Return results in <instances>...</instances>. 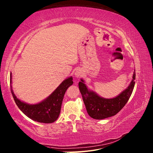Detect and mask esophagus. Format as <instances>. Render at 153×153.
I'll return each instance as SVG.
<instances>
[{
	"mask_svg": "<svg viewBox=\"0 0 153 153\" xmlns=\"http://www.w3.org/2000/svg\"><path fill=\"white\" fill-rule=\"evenodd\" d=\"M74 74H75L76 77H81V76H82L83 73H82V71H81V70L77 69V70H76V72H75V73H74Z\"/></svg>",
	"mask_w": 153,
	"mask_h": 153,
	"instance_id": "1",
	"label": "esophagus"
}]
</instances>
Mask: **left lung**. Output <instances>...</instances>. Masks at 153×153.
I'll use <instances>...</instances> for the list:
<instances>
[{"label":"left lung","mask_w":153,"mask_h":153,"mask_svg":"<svg viewBox=\"0 0 153 153\" xmlns=\"http://www.w3.org/2000/svg\"><path fill=\"white\" fill-rule=\"evenodd\" d=\"M135 79L136 70H134L132 79L126 88L115 98H105L100 97L93 90L88 89L84 80L81 79L79 88L88 115L98 120L115 115L128 101L134 89Z\"/></svg>","instance_id":"left-lung-1"}]
</instances>
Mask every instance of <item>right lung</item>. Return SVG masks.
<instances>
[{"label":"right lung","mask_w":153,"mask_h":153,"mask_svg":"<svg viewBox=\"0 0 153 153\" xmlns=\"http://www.w3.org/2000/svg\"><path fill=\"white\" fill-rule=\"evenodd\" d=\"M12 73H10V88L14 100L21 111L28 118L38 123H52L60 115L62 102L66 91L73 84L72 77L64 80L58 87L44 100L36 104H29L17 98L12 86Z\"/></svg>","instance_id":"right-lung-1"}]
</instances>
